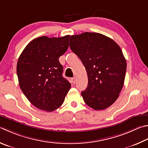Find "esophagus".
<instances>
[{"instance_id": "1", "label": "esophagus", "mask_w": 148, "mask_h": 148, "mask_svg": "<svg viewBox=\"0 0 148 148\" xmlns=\"http://www.w3.org/2000/svg\"><path fill=\"white\" fill-rule=\"evenodd\" d=\"M76 79L75 77H72V78H71V83H72V84H75V83H76Z\"/></svg>"}]
</instances>
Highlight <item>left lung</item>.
Listing matches in <instances>:
<instances>
[{
    "label": "left lung",
    "instance_id": "1",
    "mask_svg": "<svg viewBox=\"0 0 148 148\" xmlns=\"http://www.w3.org/2000/svg\"><path fill=\"white\" fill-rule=\"evenodd\" d=\"M70 47L85 67L88 85L82 95L85 103L103 110L117 100L124 83L126 61L112 39L99 33L71 36Z\"/></svg>",
    "mask_w": 148,
    "mask_h": 148
}]
</instances>
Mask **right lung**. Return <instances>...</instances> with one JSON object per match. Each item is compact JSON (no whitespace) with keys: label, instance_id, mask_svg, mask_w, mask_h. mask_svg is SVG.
I'll return each instance as SVG.
<instances>
[{"label":"right lung","instance_id":"obj_1","mask_svg":"<svg viewBox=\"0 0 148 148\" xmlns=\"http://www.w3.org/2000/svg\"><path fill=\"white\" fill-rule=\"evenodd\" d=\"M70 36L34 39L18 58L17 73L21 89L29 102L52 112L63 104L71 84L62 76L59 58L69 46Z\"/></svg>","mask_w":148,"mask_h":148}]
</instances>
